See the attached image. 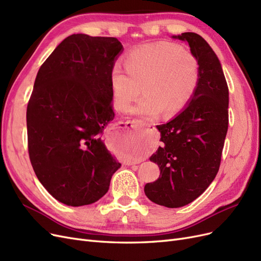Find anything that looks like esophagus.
Returning a JSON list of instances; mask_svg holds the SVG:
<instances>
[{
	"label": "esophagus",
	"instance_id": "34e87169",
	"mask_svg": "<svg viewBox=\"0 0 261 261\" xmlns=\"http://www.w3.org/2000/svg\"><path fill=\"white\" fill-rule=\"evenodd\" d=\"M125 125H127V127H129V128H140V127H144V125H150V124L147 123V122L142 121L140 119H133V120H129V121L125 122ZM127 165H133V164L129 163Z\"/></svg>",
	"mask_w": 261,
	"mask_h": 261
}]
</instances>
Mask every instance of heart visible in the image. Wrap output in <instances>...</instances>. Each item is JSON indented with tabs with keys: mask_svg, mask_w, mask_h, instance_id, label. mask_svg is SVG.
Returning <instances> with one entry per match:
<instances>
[{
	"mask_svg": "<svg viewBox=\"0 0 261 261\" xmlns=\"http://www.w3.org/2000/svg\"><path fill=\"white\" fill-rule=\"evenodd\" d=\"M124 68L115 66L112 70L114 105L119 112H128L143 90L144 96L132 112L145 117L181 112L194 96L200 78L197 57L166 42L133 49L124 58Z\"/></svg>",
	"mask_w": 261,
	"mask_h": 261,
	"instance_id": "1",
	"label": "heart"
}]
</instances>
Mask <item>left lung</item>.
I'll list each match as a JSON object with an SVG mask.
<instances>
[{
  "mask_svg": "<svg viewBox=\"0 0 261 261\" xmlns=\"http://www.w3.org/2000/svg\"><path fill=\"white\" fill-rule=\"evenodd\" d=\"M173 38L188 42L199 62L200 78L184 111L157 125L163 146L149 159L158 165L161 175L147 183L144 192L153 203L168 208L190 204L214 181L229 124V88L213 48L194 32Z\"/></svg>",
  "mask_w": 261,
  "mask_h": 261,
  "instance_id": "left-lung-1",
  "label": "left lung"
}]
</instances>
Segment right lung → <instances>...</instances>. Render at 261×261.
<instances>
[{
    "label": "right lung",
    "instance_id": "1",
    "mask_svg": "<svg viewBox=\"0 0 261 261\" xmlns=\"http://www.w3.org/2000/svg\"><path fill=\"white\" fill-rule=\"evenodd\" d=\"M118 39L71 35L42 64L27 106L28 152L39 181L68 206L103 197L120 164L102 141L114 119Z\"/></svg>",
    "mask_w": 261,
    "mask_h": 261
}]
</instances>
